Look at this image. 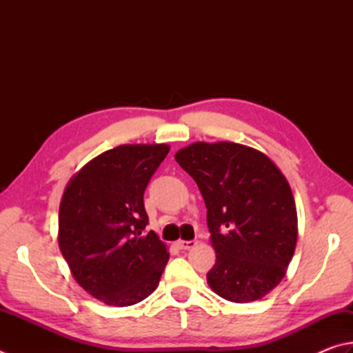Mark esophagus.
I'll return each mask as SVG.
<instances>
[{"instance_id":"1","label":"esophagus","mask_w":353,"mask_h":353,"mask_svg":"<svg viewBox=\"0 0 353 353\" xmlns=\"http://www.w3.org/2000/svg\"><path fill=\"white\" fill-rule=\"evenodd\" d=\"M176 245L179 249L183 250H189V249H194L196 245V241L195 239H190V241H184V239H179V241L176 243Z\"/></svg>"}]
</instances>
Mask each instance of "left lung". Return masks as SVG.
Listing matches in <instances>:
<instances>
[{
    "instance_id": "1",
    "label": "left lung",
    "mask_w": 353,
    "mask_h": 353,
    "mask_svg": "<svg viewBox=\"0 0 353 353\" xmlns=\"http://www.w3.org/2000/svg\"><path fill=\"white\" fill-rule=\"evenodd\" d=\"M175 159L195 179L208 209L216 254L210 289L234 303L268 295L284 278L296 245L288 179L263 152L229 141L194 143Z\"/></svg>"
}]
</instances>
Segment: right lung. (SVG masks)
Returning <instances> with one entry per match:
<instances>
[{"label":"right lung","mask_w":353,"mask_h":353,"mask_svg":"<svg viewBox=\"0 0 353 353\" xmlns=\"http://www.w3.org/2000/svg\"><path fill=\"white\" fill-rule=\"evenodd\" d=\"M168 144H123L70 178L58 215V244L72 276L108 305H132L158 288L169 252L149 224L144 190Z\"/></svg>","instance_id":"right-lung-1"}]
</instances>
